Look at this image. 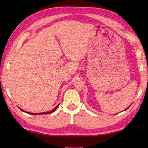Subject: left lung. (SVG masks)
Returning a JSON list of instances; mask_svg holds the SVG:
<instances>
[{
	"mask_svg": "<svg viewBox=\"0 0 148 148\" xmlns=\"http://www.w3.org/2000/svg\"><path fill=\"white\" fill-rule=\"evenodd\" d=\"M128 108H129V107H128V108H126V109H125V110H127V109H128Z\"/></svg>",
	"mask_w": 148,
	"mask_h": 148,
	"instance_id": "obj_1",
	"label": "left lung"
}]
</instances>
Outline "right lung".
Returning a JSON list of instances; mask_svg holds the SVG:
<instances>
[{"label":"right lung","mask_w":148,"mask_h":148,"mask_svg":"<svg viewBox=\"0 0 148 148\" xmlns=\"http://www.w3.org/2000/svg\"><path fill=\"white\" fill-rule=\"evenodd\" d=\"M59 104H58L57 105V106L53 110H51V112H42V113H38V114H34V113H30V112H25V111H24V110H23L22 109H21V108H19L20 110H21V111H23V112H26V113H27V114H31V115H39V114H51V113H53V112H54L55 111H56V109L57 108H58V106H59Z\"/></svg>","instance_id":"add662e5"}]
</instances>
